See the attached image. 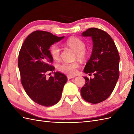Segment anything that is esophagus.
<instances>
[{
  "mask_svg": "<svg viewBox=\"0 0 134 134\" xmlns=\"http://www.w3.org/2000/svg\"><path fill=\"white\" fill-rule=\"evenodd\" d=\"M67 78H68V79L69 80V79H71L72 78H74V76H71V75H68L67 76Z\"/></svg>",
  "mask_w": 134,
  "mask_h": 134,
  "instance_id": "obj_1",
  "label": "esophagus"
}]
</instances>
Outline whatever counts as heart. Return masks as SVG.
I'll return each instance as SVG.
<instances>
[{
    "label": "heart",
    "instance_id": "1",
    "mask_svg": "<svg viewBox=\"0 0 134 134\" xmlns=\"http://www.w3.org/2000/svg\"><path fill=\"white\" fill-rule=\"evenodd\" d=\"M65 44L76 52V57L80 60H83L87 56V52L85 50L86 44L82 40L77 37H71L65 41ZM51 55L55 60L59 58L60 55V48L57 44L52 45L50 49ZM78 67V64L76 62L68 63L64 62L58 65V69L64 73L69 75H74L76 69Z\"/></svg>",
    "mask_w": 134,
    "mask_h": 134
}]
</instances>
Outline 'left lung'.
<instances>
[{
	"label": "left lung",
	"mask_w": 134,
	"mask_h": 134,
	"mask_svg": "<svg viewBox=\"0 0 134 134\" xmlns=\"http://www.w3.org/2000/svg\"><path fill=\"white\" fill-rule=\"evenodd\" d=\"M82 36L92 40V54L84 72L93 73L94 78L84 77L86 83L80 90L81 95L88 102L98 103L111 95L119 78V52L111 36L102 30L89 28Z\"/></svg>",
	"instance_id": "obj_1"
}]
</instances>
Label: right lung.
<instances>
[{"label": "right lung", "instance_id": "add662e5", "mask_svg": "<svg viewBox=\"0 0 134 134\" xmlns=\"http://www.w3.org/2000/svg\"><path fill=\"white\" fill-rule=\"evenodd\" d=\"M64 37L36 31L28 36L19 51L18 64L22 86L30 98L43 106L59 102L67 82V77L58 71L54 72V76H46L55 69L50 65L54 59L49 48Z\"/></svg>", "mask_w": 134, "mask_h": 134}]
</instances>
